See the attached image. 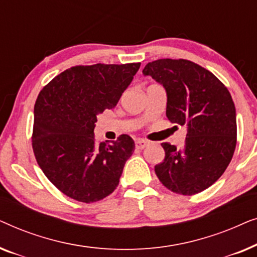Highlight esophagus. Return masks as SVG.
<instances>
[{
  "instance_id": "34e87169",
  "label": "esophagus",
  "mask_w": 257,
  "mask_h": 257,
  "mask_svg": "<svg viewBox=\"0 0 257 257\" xmlns=\"http://www.w3.org/2000/svg\"><path fill=\"white\" fill-rule=\"evenodd\" d=\"M149 142H147V140H143V139H138V140H136V147L138 150H143V149H145L146 146H149Z\"/></svg>"
}]
</instances>
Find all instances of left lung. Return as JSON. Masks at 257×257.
Returning <instances> with one entry per match:
<instances>
[{
    "label": "left lung",
    "instance_id": "1",
    "mask_svg": "<svg viewBox=\"0 0 257 257\" xmlns=\"http://www.w3.org/2000/svg\"><path fill=\"white\" fill-rule=\"evenodd\" d=\"M143 73L166 91L168 120L187 127L181 149L161 144L165 159L154 167L157 177L178 194L205 191L226 171L236 146V111L229 91L212 72L187 59H158Z\"/></svg>",
    "mask_w": 257,
    "mask_h": 257
}]
</instances>
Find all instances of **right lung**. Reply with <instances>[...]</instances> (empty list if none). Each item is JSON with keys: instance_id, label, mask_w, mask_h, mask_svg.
I'll return each mask as SVG.
<instances>
[{"instance_id": "1", "label": "right lung", "mask_w": 257, "mask_h": 257, "mask_svg": "<svg viewBox=\"0 0 257 257\" xmlns=\"http://www.w3.org/2000/svg\"><path fill=\"white\" fill-rule=\"evenodd\" d=\"M140 63L72 66L38 94L33 149L49 180L69 198L96 202L119 184L135 142L121 135L112 144L94 139L97 115L113 108Z\"/></svg>"}]
</instances>
